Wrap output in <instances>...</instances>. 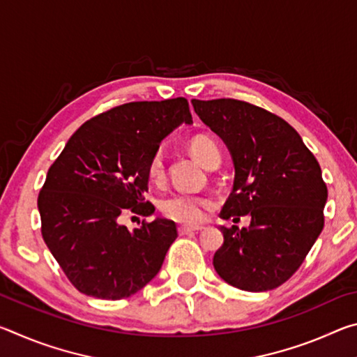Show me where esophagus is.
Returning a JSON list of instances; mask_svg holds the SVG:
<instances>
[{
  "mask_svg": "<svg viewBox=\"0 0 357 357\" xmlns=\"http://www.w3.org/2000/svg\"><path fill=\"white\" fill-rule=\"evenodd\" d=\"M204 227L202 225H183L178 228L179 234H189V233H197V231H202Z\"/></svg>",
  "mask_w": 357,
  "mask_h": 357,
  "instance_id": "obj_1",
  "label": "esophagus"
}]
</instances>
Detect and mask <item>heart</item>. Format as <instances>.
<instances>
[{
    "label": "heart",
    "instance_id": "1",
    "mask_svg": "<svg viewBox=\"0 0 357 357\" xmlns=\"http://www.w3.org/2000/svg\"><path fill=\"white\" fill-rule=\"evenodd\" d=\"M190 149L193 155H195L204 167H206L214 157L220 155L215 143L213 140H209L208 137L193 138L190 143ZM164 153H162V149H157L148 164V176L153 181H160L164 178ZM208 206L209 202L203 197L190 195V193H174V195L168 197L167 200L162 203V211H164V214L167 217H170L173 220L183 223H197L203 220L204 209Z\"/></svg>",
    "mask_w": 357,
    "mask_h": 357
}]
</instances>
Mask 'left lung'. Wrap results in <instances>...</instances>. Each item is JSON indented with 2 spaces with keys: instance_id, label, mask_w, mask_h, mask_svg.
I'll list each match as a JSON object with an SVG mask.
<instances>
[{
  "instance_id": "1",
  "label": "left lung",
  "mask_w": 357,
  "mask_h": 357,
  "mask_svg": "<svg viewBox=\"0 0 357 357\" xmlns=\"http://www.w3.org/2000/svg\"><path fill=\"white\" fill-rule=\"evenodd\" d=\"M192 105L233 159V190L220 217L250 215L247 228L220 227L214 269L244 291L280 287L324 227L328 187L318 160L285 119L264 108L234 99H192Z\"/></svg>"
}]
</instances>
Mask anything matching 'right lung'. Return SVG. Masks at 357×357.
Returning <instances> with one entry per match:
<instances>
[{"label":"right lung","mask_w":357,"mask_h":357,"mask_svg":"<svg viewBox=\"0 0 357 357\" xmlns=\"http://www.w3.org/2000/svg\"><path fill=\"white\" fill-rule=\"evenodd\" d=\"M192 123L184 98L114 107L86 121L48 168L38 198L42 238L78 291L124 299L159 273L176 223L155 217L130 231L119 219L154 213L143 197L151 157Z\"/></svg>","instance_id":"1"}]
</instances>
